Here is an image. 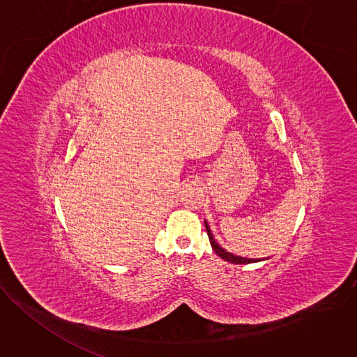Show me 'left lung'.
Segmentation results:
<instances>
[{
    "label": "left lung",
    "instance_id": "8db88e82",
    "mask_svg": "<svg viewBox=\"0 0 357 357\" xmlns=\"http://www.w3.org/2000/svg\"><path fill=\"white\" fill-rule=\"evenodd\" d=\"M206 231H208V236H209V240H211V244H212L215 252L218 254V256H219L220 259H223V260H226V261H230V263H233V264H250V263H257V261H260V260H257V259H244V257L233 256L231 252H227L226 250H223V248L215 241V238H213V236H212L211 229H209L208 225H206Z\"/></svg>",
    "mask_w": 357,
    "mask_h": 357
}]
</instances>
